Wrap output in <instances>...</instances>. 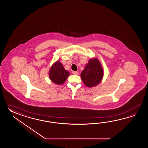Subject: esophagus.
<instances>
[{
	"instance_id": "esophagus-1",
	"label": "esophagus",
	"mask_w": 148,
	"mask_h": 148,
	"mask_svg": "<svg viewBox=\"0 0 148 148\" xmlns=\"http://www.w3.org/2000/svg\"><path fill=\"white\" fill-rule=\"evenodd\" d=\"M72 73H73V75H77V74H78V72H77V71H73Z\"/></svg>"
}]
</instances>
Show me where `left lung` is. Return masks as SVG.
Returning <instances> with one entry per match:
<instances>
[{
	"label": "left lung",
	"mask_w": 148,
	"mask_h": 148,
	"mask_svg": "<svg viewBox=\"0 0 148 148\" xmlns=\"http://www.w3.org/2000/svg\"><path fill=\"white\" fill-rule=\"evenodd\" d=\"M103 71L101 63L97 59L89 61L84 70L81 73L82 82L88 87L97 85L101 81Z\"/></svg>",
	"instance_id": "8db88e82"
}]
</instances>
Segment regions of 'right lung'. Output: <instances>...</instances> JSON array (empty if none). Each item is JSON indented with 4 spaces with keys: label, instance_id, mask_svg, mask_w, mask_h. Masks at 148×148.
Here are the masks:
<instances>
[{
    "label": "right lung",
    "instance_id": "right-lung-1",
    "mask_svg": "<svg viewBox=\"0 0 148 148\" xmlns=\"http://www.w3.org/2000/svg\"><path fill=\"white\" fill-rule=\"evenodd\" d=\"M69 72L64 69L63 65L57 61L51 66L49 77L51 80L57 85L62 84L69 75Z\"/></svg>",
    "mask_w": 148,
    "mask_h": 148
}]
</instances>
